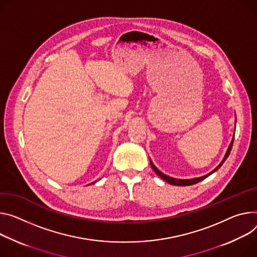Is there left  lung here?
<instances>
[{
  "label": "left lung",
  "instance_id": "1",
  "mask_svg": "<svg viewBox=\"0 0 257 257\" xmlns=\"http://www.w3.org/2000/svg\"><path fill=\"white\" fill-rule=\"evenodd\" d=\"M235 127H236V121H235ZM236 130V129H235ZM234 138H235V133H234V136H232V139H231V142H230V144H229V146H228V148H227V150H226V153H225V155H224V157H223V159H222V161L219 163V165L216 167V168H214L211 172H209V173H207L206 175H203V176H201V177H196V178H190V179H179V178H174V177H171V176H169V175H166V174H164L163 172H161L155 165H154V163L152 162V160H150V163H151V167L154 169V171L162 178V179H164L165 181H167L168 183H170V184H172V185H180V186H185V185H192V184H195V183H198V182H200V181H202V180H204L205 178H207L208 176H210L211 175L212 173H214L215 171H217L220 167H221V165L223 164L224 163V161L227 159V157H228V155H229V153H230V151H231V147H232V144H234Z\"/></svg>",
  "mask_w": 257,
  "mask_h": 257
}]
</instances>
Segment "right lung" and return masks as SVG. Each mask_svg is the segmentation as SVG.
Instances as JSON below:
<instances>
[{"label": "right lung", "mask_w": 257, "mask_h": 257, "mask_svg": "<svg viewBox=\"0 0 257 257\" xmlns=\"http://www.w3.org/2000/svg\"><path fill=\"white\" fill-rule=\"evenodd\" d=\"M95 182H96V181H95ZM92 183H94V182H92Z\"/></svg>", "instance_id": "add662e5"}]
</instances>
